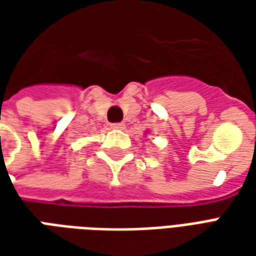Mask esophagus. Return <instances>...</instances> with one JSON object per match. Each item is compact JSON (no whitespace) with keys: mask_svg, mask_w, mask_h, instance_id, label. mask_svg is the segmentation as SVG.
I'll list each match as a JSON object with an SVG mask.
<instances>
[{"mask_svg":"<svg viewBox=\"0 0 256 256\" xmlns=\"http://www.w3.org/2000/svg\"><path fill=\"white\" fill-rule=\"evenodd\" d=\"M111 128H115V130H122V128H124V123H112Z\"/></svg>","mask_w":256,"mask_h":256,"instance_id":"obj_1","label":"esophagus"}]
</instances>
